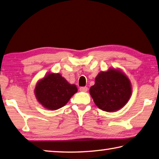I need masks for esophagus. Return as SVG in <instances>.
<instances>
[{"label": "esophagus", "mask_w": 159, "mask_h": 159, "mask_svg": "<svg viewBox=\"0 0 159 159\" xmlns=\"http://www.w3.org/2000/svg\"><path fill=\"white\" fill-rule=\"evenodd\" d=\"M88 88L87 87H81V88H80V91H81V92H87L88 91Z\"/></svg>", "instance_id": "obj_1"}]
</instances>
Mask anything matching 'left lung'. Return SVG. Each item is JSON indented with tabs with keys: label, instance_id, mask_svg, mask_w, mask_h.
<instances>
[{
	"label": "left lung",
	"instance_id": "1",
	"mask_svg": "<svg viewBox=\"0 0 159 159\" xmlns=\"http://www.w3.org/2000/svg\"><path fill=\"white\" fill-rule=\"evenodd\" d=\"M132 93L131 81L119 69L109 68L100 71L89 94L98 108L106 112H115L123 108Z\"/></svg>",
	"mask_w": 159,
	"mask_h": 159
}]
</instances>
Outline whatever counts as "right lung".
<instances>
[{
	"instance_id": "obj_1",
	"label": "right lung",
	"mask_w": 159,
	"mask_h": 159,
	"mask_svg": "<svg viewBox=\"0 0 159 159\" xmlns=\"http://www.w3.org/2000/svg\"><path fill=\"white\" fill-rule=\"evenodd\" d=\"M77 91L76 85L69 83L61 74L49 72L37 82L34 92L43 107L56 111L67 104Z\"/></svg>"
}]
</instances>
